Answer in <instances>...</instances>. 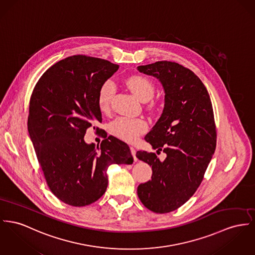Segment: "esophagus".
<instances>
[{
  "label": "esophagus",
  "mask_w": 255,
  "mask_h": 255,
  "mask_svg": "<svg viewBox=\"0 0 255 255\" xmlns=\"http://www.w3.org/2000/svg\"><path fill=\"white\" fill-rule=\"evenodd\" d=\"M130 152H131V154H132V156H133V158H134V161L137 160V157H136V150L133 148V147H130Z\"/></svg>",
  "instance_id": "34e87169"
}]
</instances>
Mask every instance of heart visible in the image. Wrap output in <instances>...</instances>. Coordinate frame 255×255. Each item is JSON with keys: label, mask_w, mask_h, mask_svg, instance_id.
Here are the masks:
<instances>
[{"label": "heart", "mask_w": 255, "mask_h": 255, "mask_svg": "<svg viewBox=\"0 0 255 255\" xmlns=\"http://www.w3.org/2000/svg\"><path fill=\"white\" fill-rule=\"evenodd\" d=\"M127 86L136 98L142 102H148L153 98L154 87L153 83L144 76H130L127 80ZM114 93L115 85L112 81L108 80L101 86L98 94V104L102 112H107L110 109V103ZM146 129L147 123L141 118L118 117L112 121L109 126L111 134L126 142L135 141L138 136Z\"/></svg>", "instance_id": "obj_1"}]
</instances>
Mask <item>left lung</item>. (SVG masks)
Here are the masks:
<instances>
[{"label": "left lung", "mask_w": 255, "mask_h": 255, "mask_svg": "<svg viewBox=\"0 0 255 255\" xmlns=\"http://www.w3.org/2000/svg\"><path fill=\"white\" fill-rule=\"evenodd\" d=\"M159 80L164 90L160 118L145 136L156 153L138 151L136 157L152 166V180L137 187L142 204L157 214L177 210L194 194L216 150L217 131L209 93L190 69L160 61L139 66Z\"/></svg>", "instance_id": "obj_1"}]
</instances>
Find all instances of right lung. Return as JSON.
I'll return each mask as SVG.
<instances>
[{"instance_id": "1", "label": "right lung", "mask_w": 255, "mask_h": 255, "mask_svg": "<svg viewBox=\"0 0 255 255\" xmlns=\"http://www.w3.org/2000/svg\"><path fill=\"white\" fill-rule=\"evenodd\" d=\"M118 68L99 58L68 57L42 74L31 96L28 130L38 163L52 193L70 206L96 202L108 185L107 168L133 162L128 144L114 136H104L100 147L84 141L89 128L102 130L95 127L102 121L99 90Z\"/></svg>"}]
</instances>
